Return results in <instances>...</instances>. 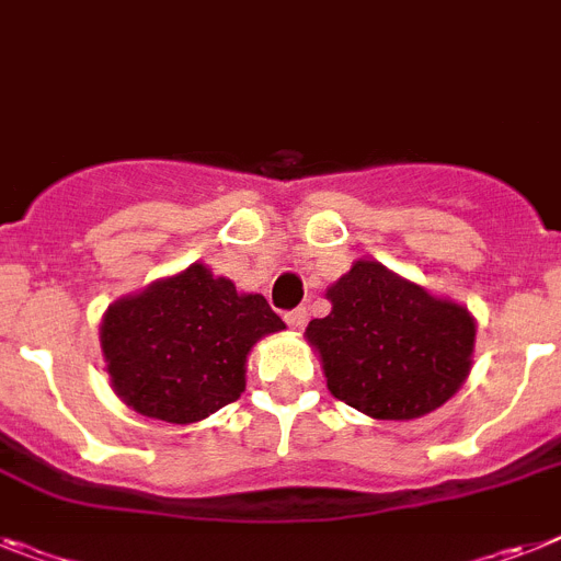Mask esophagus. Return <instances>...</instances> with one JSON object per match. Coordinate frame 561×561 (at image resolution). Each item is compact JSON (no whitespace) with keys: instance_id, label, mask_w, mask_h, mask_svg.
I'll return each mask as SVG.
<instances>
[{"instance_id":"34e87169","label":"esophagus","mask_w":561,"mask_h":561,"mask_svg":"<svg viewBox=\"0 0 561 561\" xmlns=\"http://www.w3.org/2000/svg\"><path fill=\"white\" fill-rule=\"evenodd\" d=\"M285 322H288L294 331H302L305 322H308V310H305V308L288 310V313H285Z\"/></svg>"}]
</instances>
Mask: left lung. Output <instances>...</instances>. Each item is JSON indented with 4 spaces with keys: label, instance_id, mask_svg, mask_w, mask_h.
Returning a JSON list of instances; mask_svg holds the SVG:
<instances>
[{
    "label": "left lung",
    "instance_id": "obj_1",
    "mask_svg": "<svg viewBox=\"0 0 561 561\" xmlns=\"http://www.w3.org/2000/svg\"><path fill=\"white\" fill-rule=\"evenodd\" d=\"M331 313L308 324L333 397L374 419H419L470 374L477 322L393 271L359 259L328 288Z\"/></svg>",
    "mask_w": 561,
    "mask_h": 561
}]
</instances>
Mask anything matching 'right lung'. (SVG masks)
I'll use <instances>...</instances> for the list:
<instances>
[{"mask_svg": "<svg viewBox=\"0 0 561 561\" xmlns=\"http://www.w3.org/2000/svg\"><path fill=\"white\" fill-rule=\"evenodd\" d=\"M279 331L285 322L265 296L239 294L196 262L107 305L99 342L122 402L142 416L191 425L242 397L248 353Z\"/></svg>", "mask_w": 561, "mask_h": 561, "instance_id": "right-lung-1", "label": "right lung"}]
</instances>
